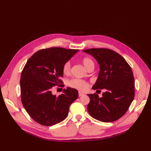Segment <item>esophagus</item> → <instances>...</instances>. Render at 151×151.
<instances>
[{"label":"esophagus","instance_id":"1","mask_svg":"<svg viewBox=\"0 0 151 151\" xmlns=\"http://www.w3.org/2000/svg\"><path fill=\"white\" fill-rule=\"evenodd\" d=\"M78 94H79V97H81V96H83V95L84 94L82 92H81V91H79Z\"/></svg>","mask_w":151,"mask_h":151}]
</instances>
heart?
I'll return each mask as SVG.
<instances>
[{
    "label": "heart",
    "instance_id": "b5f03b06",
    "mask_svg": "<svg viewBox=\"0 0 151 151\" xmlns=\"http://www.w3.org/2000/svg\"><path fill=\"white\" fill-rule=\"evenodd\" d=\"M82 63L84 67L87 70L92 67H94L93 61L88 57H85L82 60ZM71 70V64L69 61H67L64 64L63 67V72L64 74L68 75L70 73ZM69 85L71 87L76 88L79 90H84L88 87V83L85 81L78 79H73L69 82Z\"/></svg>",
    "mask_w": 151,
    "mask_h": 151
}]
</instances>
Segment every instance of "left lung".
Masks as SVG:
<instances>
[{"instance_id": "obj_1", "label": "left lung", "mask_w": 151, "mask_h": 151, "mask_svg": "<svg viewBox=\"0 0 151 151\" xmlns=\"http://www.w3.org/2000/svg\"><path fill=\"white\" fill-rule=\"evenodd\" d=\"M91 55L99 64L97 79L93 90L104 89L102 97L88 94L90 115L104 122H111L121 118L127 111L134 97V79L131 67L126 60L114 51L106 48L83 50Z\"/></svg>"}]
</instances>
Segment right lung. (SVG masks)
<instances>
[{
  "label": "right lung",
  "instance_id": "right-lung-1",
  "mask_svg": "<svg viewBox=\"0 0 151 151\" xmlns=\"http://www.w3.org/2000/svg\"><path fill=\"white\" fill-rule=\"evenodd\" d=\"M79 50L54 47L35 52L21 72L20 89L24 109L37 123L45 126L58 124L68 116L70 104L78 99V91L64 89L59 96L51 90L63 76V67Z\"/></svg>",
  "mask_w": 151,
  "mask_h": 151
}]
</instances>
